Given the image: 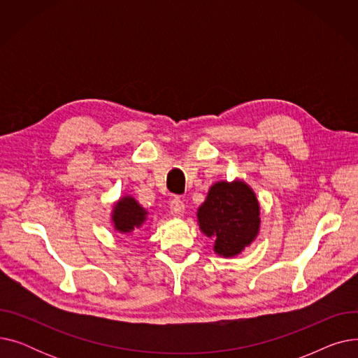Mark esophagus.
I'll return each mask as SVG.
<instances>
[{"label": "esophagus", "mask_w": 358, "mask_h": 358, "mask_svg": "<svg viewBox=\"0 0 358 358\" xmlns=\"http://www.w3.org/2000/svg\"><path fill=\"white\" fill-rule=\"evenodd\" d=\"M169 210H171V215L174 216H181L185 210V204L180 197H174L171 200V204H169Z\"/></svg>", "instance_id": "1"}]
</instances>
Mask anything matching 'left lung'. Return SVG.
Wrapping results in <instances>:
<instances>
[{
	"label": "left lung",
	"mask_w": 358,
	"mask_h": 358,
	"mask_svg": "<svg viewBox=\"0 0 358 358\" xmlns=\"http://www.w3.org/2000/svg\"><path fill=\"white\" fill-rule=\"evenodd\" d=\"M259 206L242 181L216 182L197 212L200 229L215 241L223 257L238 255L255 239L259 228Z\"/></svg>",
	"instance_id": "1"
}]
</instances>
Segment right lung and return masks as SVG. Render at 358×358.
<instances>
[{
    "mask_svg": "<svg viewBox=\"0 0 358 358\" xmlns=\"http://www.w3.org/2000/svg\"><path fill=\"white\" fill-rule=\"evenodd\" d=\"M146 219V212L139 203L131 197H123L117 201L113 210V222L119 232L129 234L135 228H139Z\"/></svg>",
    "mask_w": 358,
    "mask_h": 358,
    "instance_id": "1",
    "label": "right lung"
}]
</instances>
